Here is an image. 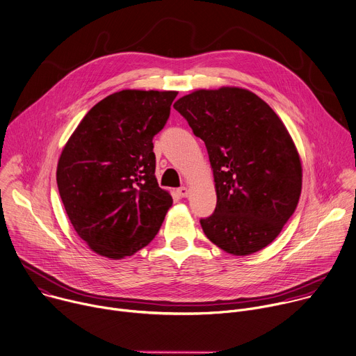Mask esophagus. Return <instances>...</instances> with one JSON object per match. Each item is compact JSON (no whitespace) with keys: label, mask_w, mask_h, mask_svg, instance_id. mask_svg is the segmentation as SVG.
Instances as JSON below:
<instances>
[{"label":"esophagus","mask_w":356,"mask_h":356,"mask_svg":"<svg viewBox=\"0 0 356 356\" xmlns=\"http://www.w3.org/2000/svg\"><path fill=\"white\" fill-rule=\"evenodd\" d=\"M177 194H179L180 197H187V195L190 194V190H188L186 186H183V187L177 188Z\"/></svg>","instance_id":"esophagus-1"}]
</instances>
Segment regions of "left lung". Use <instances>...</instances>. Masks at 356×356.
Returning a JSON list of instances; mask_svg holds the SVG:
<instances>
[{
    "mask_svg": "<svg viewBox=\"0 0 356 356\" xmlns=\"http://www.w3.org/2000/svg\"><path fill=\"white\" fill-rule=\"evenodd\" d=\"M173 107L205 143L216 208L201 219L207 238L233 256L267 248L296 209L302 163L278 114L238 88L197 89Z\"/></svg>",
    "mask_w": 356,
    "mask_h": 356,
    "instance_id": "left-lung-1",
    "label": "left lung"
}]
</instances>
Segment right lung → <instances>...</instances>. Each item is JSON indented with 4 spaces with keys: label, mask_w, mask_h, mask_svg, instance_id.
Returning a JSON list of instances; mask_svg holds the SVG:
<instances>
[{
    "label": "right lung",
    "mask_w": 356,
    "mask_h": 356,
    "mask_svg": "<svg viewBox=\"0 0 356 356\" xmlns=\"http://www.w3.org/2000/svg\"><path fill=\"white\" fill-rule=\"evenodd\" d=\"M176 90L124 89L96 103L57 165L65 212L92 252L133 256L158 233L173 200L155 177L152 138L165 127Z\"/></svg>",
    "instance_id": "add662e5"
}]
</instances>
